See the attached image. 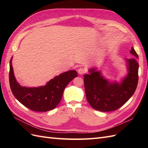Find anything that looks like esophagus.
Returning <instances> with one entry per match:
<instances>
[{"mask_svg": "<svg viewBox=\"0 0 148 148\" xmlns=\"http://www.w3.org/2000/svg\"><path fill=\"white\" fill-rule=\"evenodd\" d=\"M86 70H85V69L83 68V67H79L78 70V73L79 75H83V74L86 73Z\"/></svg>", "mask_w": 148, "mask_h": 148, "instance_id": "34e87169", "label": "esophagus"}]
</instances>
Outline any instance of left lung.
I'll return each instance as SVG.
<instances>
[{
    "label": "left lung",
    "instance_id": "obj_1",
    "mask_svg": "<svg viewBox=\"0 0 148 148\" xmlns=\"http://www.w3.org/2000/svg\"><path fill=\"white\" fill-rule=\"evenodd\" d=\"M131 53L138 58L133 48ZM128 74L122 83H110L99 71L91 70L90 75H84V89L89 104L101 112L117 110L125 104L135 92L138 82L139 65L135 59L127 60Z\"/></svg>",
    "mask_w": 148,
    "mask_h": 148
}]
</instances>
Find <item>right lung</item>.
I'll return each instance as SVG.
<instances>
[{
  "label": "right lung",
  "instance_id": "right-lung-1",
  "mask_svg": "<svg viewBox=\"0 0 148 148\" xmlns=\"http://www.w3.org/2000/svg\"><path fill=\"white\" fill-rule=\"evenodd\" d=\"M78 77L75 70H70L57 76L44 86L22 87L16 81L10 60L9 82L11 91L16 99L30 110L47 112L56 108L60 102L65 87Z\"/></svg>",
  "mask_w": 148,
  "mask_h": 148
}]
</instances>
